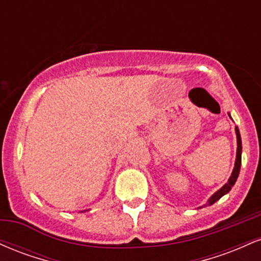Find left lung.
I'll list each match as a JSON object with an SVG mask.
<instances>
[{
  "label": "left lung",
  "mask_w": 261,
  "mask_h": 261,
  "mask_svg": "<svg viewBox=\"0 0 261 261\" xmlns=\"http://www.w3.org/2000/svg\"><path fill=\"white\" fill-rule=\"evenodd\" d=\"M236 135H237V155H236L234 168H233L232 174H230L228 181H227L226 184H224L223 187L220 189V190H217L214 195L210 197V199L207 200V202H206L203 206H210V205H212V203L218 201V200H220L223 195H226L227 193H229L230 189H232L233 185L236 184L237 178H238V175H239V170H241V164H242V140H241V134H239V130L237 126H236Z\"/></svg>",
  "instance_id": "1"
}]
</instances>
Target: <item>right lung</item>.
Listing matches in <instances>:
<instances>
[{
    "mask_svg": "<svg viewBox=\"0 0 261 261\" xmlns=\"http://www.w3.org/2000/svg\"><path fill=\"white\" fill-rule=\"evenodd\" d=\"M85 211H86V210H85Z\"/></svg>",
    "mask_w": 261,
    "mask_h": 261,
    "instance_id": "add662e5",
    "label": "right lung"
}]
</instances>
